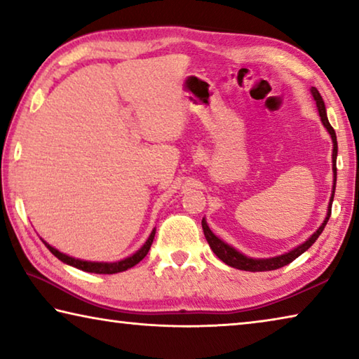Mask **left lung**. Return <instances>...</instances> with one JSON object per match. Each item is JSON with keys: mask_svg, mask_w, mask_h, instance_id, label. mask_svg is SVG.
<instances>
[{"mask_svg": "<svg viewBox=\"0 0 359 359\" xmlns=\"http://www.w3.org/2000/svg\"><path fill=\"white\" fill-rule=\"evenodd\" d=\"M312 95H313V100L317 102V107H318V114L321 117V121H323V125L326 126V130L330 131V135L332 137V144H334V149H332V161H334V187H332V196H331V201H330V209H327V217L325 218V222L321 223V226L315 231V233L309 238L304 244H301L299 247H296L294 250H291L285 255H280V257H276V258H267V259H253V258H247L245 255L239 253L238 250H234L233 247H229L228 244H224L223 241H220L217 238V236L212 233L209 229L208 223L203 218V229H204V236L205 239H208L209 245L212 248V252H214L218 258H220L224 264H228L231 267H236V269H241V271H250V272H261V271H274L278 269V267H283L290 264L291 261H294L299 255H302L304 252L307 250V248H311L312 244L315 241L318 239V236L321 234V231L325 229L327 220H330V215H331V205H332V199H334V190H336V158H337V139H336V131H334L332 126L330 125V121H327L326 117V107H325V102L323 98H321L318 90L317 88H312L311 90Z\"/></svg>", "mask_w": 359, "mask_h": 359, "instance_id": "obj_1", "label": "left lung"}]
</instances>
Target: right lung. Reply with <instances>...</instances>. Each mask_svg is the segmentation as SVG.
<instances>
[{
	"instance_id": "obj_1",
	"label": "right lung",
	"mask_w": 359,
	"mask_h": 359,
	"mask_svg": "<svg viewBox=\"0 0 359 359\" xmlns=\"http://www.w3.org/2000/svg\"><path fill=\"white\" fill-rule=\"evenodd\" d=\"M154 238H155V229L151 231L150 238L142 245L141 250H137L135 255H131V257H128V258L118 261V263H92V261L76 259V258L68 257V255H65L62 252H58L57 248L50 247L48 244H46V242L44 244L60 261H63V263L69 264V266H74V267H77V269H82L85 272H95V274H117V272H123L126 269H130V267L136 266L139 261H142L145 258V255H147L150 250V245H151V242H154Z\"/></svg>"
}]
</instances>
